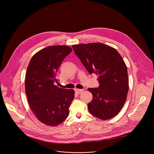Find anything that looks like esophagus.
<instances>
[{
  "instance_id": "34e87169",
  "label": "esophagus",
  "mask_w": 154,
  "mask_h": 154,
  "mask_svg": "<svg viewBox=\"0 0 154 154\" xmlns=\"http://www.w3.org/2000/svg\"><path fill=\"white\" fill-rule=\"evenodd\" d=\"M83 91V90H80V89H75V91L76 93L77 94H80L82 91Z\"/></svg>"
}]
</instances>
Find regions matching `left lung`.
<instances>
[{
    "mask_svg": "<svg viewBox=\"0 0 154 154\" xmlns=\"http://www.w3.org/2000/svg\"><path fill=\"white\" fill-rule=\"evenodd\" d=\"M72 48L89 74L98 75L99 86L88 89L93 94L88 104L89 112L102 120L115 117L128 91L127 69L122 57L115 48L100 42L75 45Z\"/></svg>",
    "mask_w": 154,
    "mask_h": 154,
    "instance_id": "1",
    "label": "left lung"
}]
</instances>
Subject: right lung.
<instances>
[{"mask_svg": "<svg viewBox=\"0 0 154 154\" xmlns=\"http://www.w3.org/2000/svg\"><path fill=\"white\" fill-rule=\"evenodd\" d=\"M71 51L66 46L44 48L32 57L27 69L25 88L29 106L40 122L49 126L58 125L68 118L74 98L73 90L54 84L60 66Z\"/></svg>", "mask_w": 154, "mask_h": 154, "instance_id": "add662e5", "label": "right lung"}]
</instances>
